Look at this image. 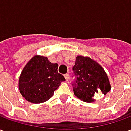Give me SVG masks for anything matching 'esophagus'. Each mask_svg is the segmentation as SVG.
<instances>
[{"mask_svg":"<svg viewBox=\"0 0 131 131\" xmlns=\"http://www.w3.org/2000/svg\"><path fill=\"white\" fill-rule=\"evenodd\" d=\"M64 77H65L66 80H67V81H68V79H69V74H65L64 75Z\"/></svg>","mask_w":131,"mask_h":131,"instance_id":"1","label":"esophagus"}]
</instances>
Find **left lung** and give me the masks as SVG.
<instances>
[{
  "mask_svg": "<svg viewBox=\"0 0 131 131\" xmlns=\"http://www.w3.org/2000/svg\"><path fill=\"white\" fill-rule=\"evenodd\" d=\"M71 82L74 95L81 100L91 102L100 92L105 95L111 89L107 75L101 66L89 57L78 56L72 68Z\"/></svg>",
  "mask_w": 131,
  "mask_h": 131,
  "instance_id": "1",
  "label": "left lung"
}]
</instances>
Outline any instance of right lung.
Segmentation results:
<instances>
[{"label":"right lung","mask_w":131,"mask_h":131,"mask_svg":"<svg viewBox=\"0 0 131 131\" xmlns=\"http://www.w3.org/2000/svg\"><path fill=\"white\" fill-rule=\"evenodd\" d=\"M58 64L48 58L36 55L24 67L19 79L21 95L32 103H41L50 98L65 78L57 71Z\"/></svg>","instance_id":"add662e5"}]
</instances>
